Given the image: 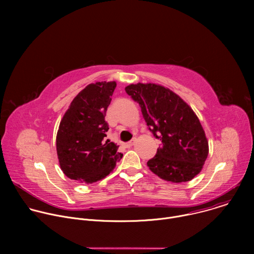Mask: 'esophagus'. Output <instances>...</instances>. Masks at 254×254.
<instances>
[{
	"label": "esophagus",
	"mask_w": 254,
	"mask_h": 254,
	"mask_svg": "<svg viewBox=\"0 0 254 254\" xmlns=\"http://www.w3.org/2000/svg\"><path fill=\"white\" fill-rule=\"evenodd\" d=\"M135 138H132L130 141H128V142H127L126 143V147L127 148H130V147H132V146H134V143H135Z\"/></svg>",
	"instance_id": "1"
}]
</instances>
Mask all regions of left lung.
Here are the masks:
<instances>
[{"label": "left lung", "mask_w": 254, "mask_h": 254, "mask_svg": "<svg viewBox=\"0 0 254 254\" xmlns=\"http://www.w3.org/2000/svg\"><path fill=\"white\" fill-rule=\"evenodd\" d=\"M126 91L140 105L144 121L162 140L149 169L172 183L191 181L203 169L209 144L191 106L171 89L156 83L129 84Z\"/></svg>", "instance_id": "1"}]
</instances>
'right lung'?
I'll use <instances>...</instances> for the list:
<instances>
[{"instance_id": "1", "label": "right lung", "mask_w": 254, "mask_h": 254, "mask_svg": "<svg viewBox=\"0 0 254 254\" xmlns=\"http://www.w3.org/2000/svg\"><path fill=\"white\" fill-rule=\"evenodd\" d=\"M116 87V81L88 84L60 122L56 151L62 172L71 180L95 183L110 175L123 157L117 143L104 140L108 130L104 117Z\"/></svg>"}]
</instances>
